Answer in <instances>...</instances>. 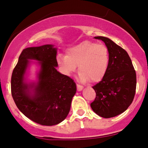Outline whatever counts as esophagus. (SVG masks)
Returning <instances> with one entry per match:
<instances>
[{
  "instance_id": "obj_1",
  "label": "esophagus",
  "mask_w": 148,
  "mask_h": 148,
  "mask_svg": "<svg viewBox=\"0 0 148 148\" xmlns=\"http://www.w3.org/2000/svg\"><path fill=\"white\" fill-rule=\"evenodd\" d=\"M83 88H84V87L82 86H81L79 84H77V91H82Z\"/></svg>"
}]
</instances>
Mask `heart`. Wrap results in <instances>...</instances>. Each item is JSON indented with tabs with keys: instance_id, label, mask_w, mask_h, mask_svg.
<instances>
[{
	"instance_id": "b5f03b06",
	"label": "heart",
	"mask_w": 148,
	"mask_h": 148,
	"mask_svg": "<svg viewBox=\"0 0 148 148\" xmlns=\"http://www.w3.org/2000/svg\"><path fill=\"white\" fill-rule=\"evenodd\" d=\"M109 52L106 46L84 41L67 50L66 56H58L57 62L64 74L70 75L78 65V79L82 82H97L104 77L109 64Z\"/></svg>"
}]
</instances>
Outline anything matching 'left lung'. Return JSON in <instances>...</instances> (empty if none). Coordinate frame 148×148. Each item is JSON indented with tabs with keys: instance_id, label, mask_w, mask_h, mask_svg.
I'll return each instance as SVG.
<instances>
[{
	"instance_id": "left-lung-1",
	"label": "left lung",
	"mask_w": 148,
	"mask_h": 148,
	"mask_svg": "<svg viewBox=\"0 0 148 148\" xmlns=\"http://www.w3.org/2000/svg\"><path fill=\"white\" fill-rule=\"evenodd\" d=\"M102 40L109 52L108 70L100 82L92 87L96 98L90 106L103 118L121 114L132 103L136 90V73L129 54L108 38L96 36Z\"/></svg>"
}]
</instances>
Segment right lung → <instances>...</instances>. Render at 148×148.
<instances>
[{"label": "right lung", "instance_id": "obj_1", "mask_svg": "<svg viewBox=\"0 0 148 148\" xmlns=\"http://www.w3.org/2000/svg\"><path fill=\"white\" fill-rule=\"evenodd\" d=\"M56 48L51 44L25 48L11 76V95L16 106L28 119L41 125L52 126L64 121L76 93L74 81L56 69ZM29 59L40 61L36 84L24 82Z\"/></svg>", "mask_w": 148, "mask_h": 148}]
</instances>
